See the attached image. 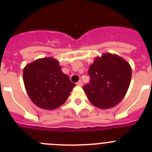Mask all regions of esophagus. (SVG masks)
<instances>
[{"mask_svg": "<svg viewBox=\"0 0 152 152\" xmlns=\"http://www.w3.org/2000/svg\"><path fill=\"white\" fill-rule=\"evenodd\" d=\"M76 85H77V86H79V87H81V86H82V82L81 80H79Z\"/></svg>", "mask_w": 152, "mask_h": 152, "instance_id": "1", "label": "esophagus"}]
</instances>
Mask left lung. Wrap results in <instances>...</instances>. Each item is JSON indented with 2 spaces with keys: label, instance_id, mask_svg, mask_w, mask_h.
<instances>
[{
  "label": "left lung",
  "instance_id": "left-lung-1",
  "mask_svg": "<svg viewBox=\"0 0 152 152\" xmlns=\"http://www.w3.org/2000/svg\"><path fill=\"white\" fill-rule=\"evenodd\" d=\"M88 73L90 84L83 87L87 99L95 107L107 110L118 104L126 94L132 67L118 55L104 53L95 58Z\"/></svg>",
  "mask_w": 152,
  "mask_h": 152
}]
</instances>
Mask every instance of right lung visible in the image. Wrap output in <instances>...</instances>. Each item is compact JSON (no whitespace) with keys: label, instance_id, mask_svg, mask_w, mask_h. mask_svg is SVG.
I'll return each instance as SVG.
<instances>
[{"label":"right lung","instance_id":"1","mask_svg":"<svg viewBox=\"0 0 152 152\" xmlns=\"http://www.w3.org/2000/svg\"><path fill=\"white\" fill-rule=\"evenodd\" d=\"M53 57L36 59L23 69L24 85L31 102L43 110H56L63 104L76 86L61 70Z\"/></svg>","mask_w":152,"mask_h":152}]
</instances>
